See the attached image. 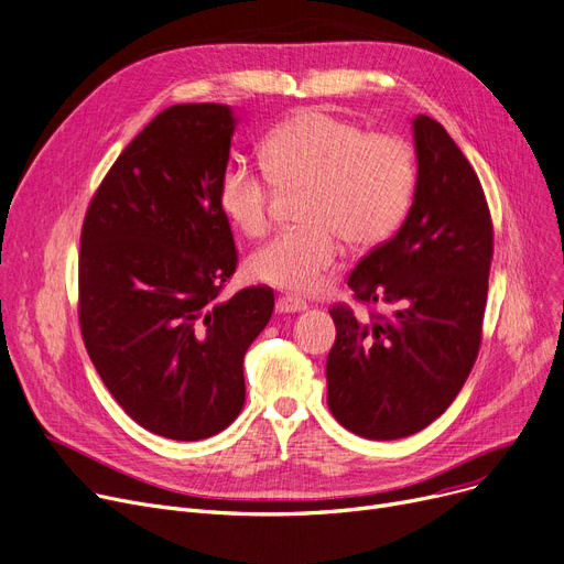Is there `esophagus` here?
<instances>
[{
    "label": "esophagus",
    "instance_id": "obj_1",
    "mask_svg": "<svg viewBox=\"0 0 564 564\" xmlns=\"http://www.w3.org/2000/svg\"><path fill=\"white\" fill-rule=\"evenodd\" d=\"M275 310H278L280 314H293V312L307 310V305H305L303 301H299V299H293V296H282V299H278Z\"/></svg>",
    "mask_w": 564,
    "mask_h": 564
}]
</instances>
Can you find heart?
Segmentation results:
<instances>
[{"instance_id":"obj_1","label":"heart","mask_w":564,"mask_h":564,"mask_svg":"<svg viewBox=\"0 0 564 564\" xmlns=\"http://www.w3.org/2000/svg\"><path fill=\"white\" fill-rule=\"evenodd\" d=\"M263 167L231 160L220 176V208L250 238L268 227L275 187L301 191V227L275 234L246 263L250 280L293 293L314 291L337 257L381 246L404 220L415 191V158L394 135H367L324 110H301L261 144Z\"/></svg>"}]
</instances>
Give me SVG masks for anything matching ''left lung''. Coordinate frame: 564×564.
Wrapping results in <instances>:
<instances>
[{
    "mask_svg": "<svg viewBox=\"0 0 564 564\" xmlns=\"http://www.w3.org/2000/svg\"><path fill=\"white\" fill-rule=\"evenodd\" d=\"M415 195L399 231L348 275L362 303L392 314L358 321L335 305L328 409L362 438L422 432L464 388L481 341L494 227L479 178L447 130L413 119Z\"/></svg>",
    "mask_w": 564,
    "mask_h": 564,
    "instance_id": "8db88e82",
    "label": "left lung"
}]
</instances>
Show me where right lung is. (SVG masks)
Segmentation results:
<instances>
[{
	"label": "right lung",
	"mask_w": 564,
	"mask_h": 564,
	"mask_svg": "<svg viewBox=\"0 0 564 564\" xmlns=\"http://www.w3.org/2000/svg\"><path fill=\"white\" fill-rule=\"evenodd\" d=\"M229 105L160 112L117 158L79 238V328L119 406L172 441L220 434L246 404L243 358L273 314V289L218 301L236 271L220 176Z\"/></svg>",
	"instance_id": "1"
}]
</instances>
